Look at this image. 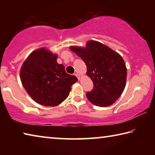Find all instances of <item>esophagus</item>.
<instances>
[{
    "label": "esophagus",
    "instance_id": "esophagus-1",
    "mask_svg": "<svg viewBox=\"0 0 155 155\" xmlns=\"http://www.w3.org/2000/svg\"><path fill=\"white\" fill-rule=\"evenodd\" d=\"M74 75L76 76V77H77L78 78V80H79V79H80V75H79V74H77V73H75V74H74Z\"/></svg>",
    "mask_w": 155,
    "mask_h": 155
}]
</instances>
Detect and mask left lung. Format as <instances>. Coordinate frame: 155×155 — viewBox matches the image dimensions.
<instances>
[{"label": "left lung", "instance_id": "left-lung-1", "mask_svg": "<svg viewBox=\"0 0 155 155\" xmlns=\"http://www.w3.org/2000/svg\"><path fill=\"white\" fill-rule=\"evenodd\" d=\"M85 63L87 75L94 88L86 93L94 105H111L124 91L127 81V68L122 57L104 44L90 41L85 48L70 47Z\"/></svg>", "mask_w": 155, "mask_h": 155}]
</instances>
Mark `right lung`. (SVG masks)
Returning <instances> with one entry per match:
<instances>
[{
    "label": "right lung",
    "instance_id": "1",
    "mask_svg": "<svg viewBox=\"0 0 155 155\" xmlns=\"http://www.w3.org/2000/svg\"><path fill=\"white\" fill-rule=\"evenodd\" d=\"M56 54L41 48L33 52L20 70L21 81L25 90L37 103L54 107L66 99L77 78L65 72L57 63Z\"/></svg>",
    "mask_w": 155,
    "mask_h": 155
}]
</instances>
